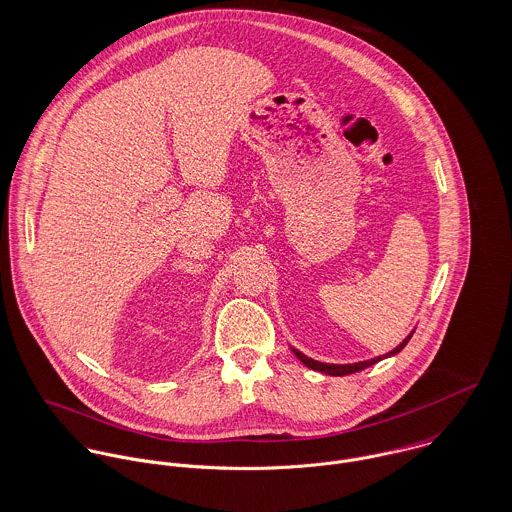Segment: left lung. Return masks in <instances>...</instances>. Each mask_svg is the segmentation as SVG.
<instances>
[{
    "instance_id": "1",
    "label": "left lung",
    "mask_w": 512,
    "mask_h": 512,
    "mask_svg": "<svg viewBox=\"0 0 512 512\" xmlns=\"http://www.w3.org/2000/svg\"><path fill=\"white\" fill-rule=\"evenodd\" d=\"M414 333V331H412ZM412 333L396 347V349H392L390 353H386V355H382V357H376V359H370V361H361V363H353V365H329V363H319V361H313V359H309V357H305L303 353H299V351H295L293 349V353H295V357L303 363V365L307 366V368H313V370H319V372H323V374H331V376H345V374H353V372H359V370H365L368 366L376 365L378 361H382V359H388V357H392V355H396V353H400L406 345H408V341H410V337H412Z\"/></svg>"
}]
</instances>
